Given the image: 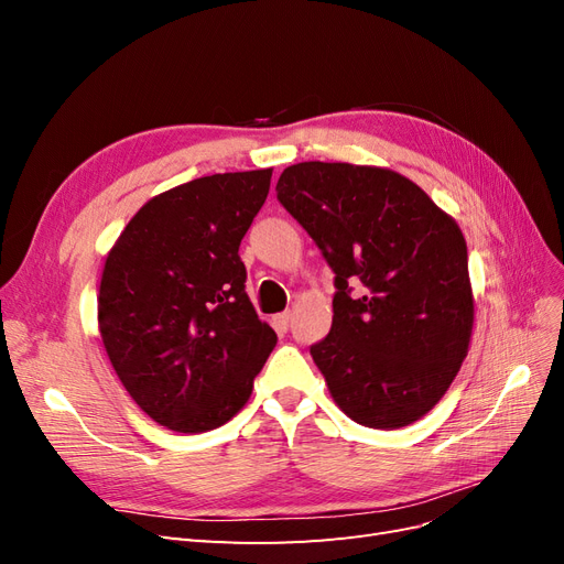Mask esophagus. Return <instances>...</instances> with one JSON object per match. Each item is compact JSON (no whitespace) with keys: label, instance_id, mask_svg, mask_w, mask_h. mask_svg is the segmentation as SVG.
Returning a JSON list of instances; mask_svg holds the SVG:
<instances>
[{"label":"esophagus","instance_id":"obj_1","mask_svg":"<svg viewBox=\"0 0 564 564\" xmlns=\"http://www.w3.org/2000/svg\"><path fill=\"white\" fill-rule=\"evenodd\" d=\"M272 324H275L278 329H289V324H292V313H280V315H275L272 317Z\"/></svg>","mask_w":564,"mask_h":564}]
</instances>
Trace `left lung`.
Returning a JSON list of instances; mask_svg holds the SVG:
<instances>
[{
    "label": "left lung",
    "instance_id": "1",
    "mask_svg": "<svg viewBox=\"0 0 564 564\" xmlns=\"http://www.w3.org/2000/svg\"><path fill=\"white\" fill-rule=\"evenodd\" d=\"M275 191L336 275L332 332L311 346L334 402L367 429L419 421L468 355L464 232L416 183L381 166L301 162Z\"/></svg>",
    "mask_w": 564,
    "mask_h": 564
}]
</instances>
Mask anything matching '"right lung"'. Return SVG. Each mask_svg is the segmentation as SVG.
Segmentation results:
<instances>
[{
	"label": "right lung",
	"instance_id": "add662e5",
	"mask_svg": "<svg viewBox=\"0 0 564 564\" xmlns=\"http://www.w3.org/2000/svg\"><path fill=\"white\" fill-rule=\"evenodd\" d=\"M272 169L202 176L148 199L108 251L98 329L143 412L207 433L247 404L278 344L245 292L240 242Z\"/></svg>",
	"mask_w": 564,
	"mask_h": 564
}]
</instances>
